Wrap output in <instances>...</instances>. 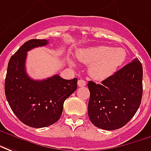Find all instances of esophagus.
I'll return each mask as SVG.
<instances>
[{
	"instance_id": "34e87169",
	"label": "esophagus",
	"mask_w": 151,
	"mask_h": 151,
	"mask_svg": "<svg viewBox=\"0 0 151 151\" xmlns=\"http://www.w3.org/2000/svg\"><path fill=\"white\" fill-rule=\"evenodd\" d=\"M86 85V81L84 80H79L78 81V86L79 87H84Z\"/></svg>"
}]
</instances>
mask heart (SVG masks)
<instances>
[{"mask_svg":"<svg viewBox=\"0 0 151 151\" xmlns=\"http://www.w3.org/2000/svg\"><path fill=\"white\" fill-rule=\"evenodd\" d=\"M76 57L83 63L89 66V75L96 81L111 77L126 60V51L121 48L98 45L80 50ZM70 63L73 66L74 62Z\"/></svg>","mask_w":151,"mask_h":151,"instance_id":"heart-1","label":"heart"}]
</instances>
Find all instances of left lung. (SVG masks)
Returning <instances> with one entry per match:
<instances>
[{"label":"left lung","instance_id":"1","mask_svg":"<svg viewBox=\"0 0 151 151\" xmlns=\"http://www.w3.org/2000/svg\"><path fill=\"white\" fill-rule=\"evenodd\" d=\"M142 65L135 58L101 84L88 81V115L99 129L115 130L134 116L142 98Z\"/></svg>","mask_w":151,"mask_h":151}]
</instances>
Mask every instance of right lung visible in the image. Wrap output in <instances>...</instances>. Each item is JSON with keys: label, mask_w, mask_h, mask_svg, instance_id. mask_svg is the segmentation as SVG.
Segmentation results:
<instances>
[{"label": "right lung", "mask_w": 151, "mask_h": 151, "mask_svg": "<svg viewBox=\"0 0 151 151\" xmlns=\"http://www.w3.org/2000/svg\"><path fill=\"white\" fill-rule=\"evenodd\" d=\"M48 40L32 39L17 50L9 61L5 93L13 112L24 124L45 128L60 119L64 101L77 88V79L65 80L58 75L35 81L27 74V51L45 46Z\"/></svg>", "instance_id": "obj_1"}]
</instances>
